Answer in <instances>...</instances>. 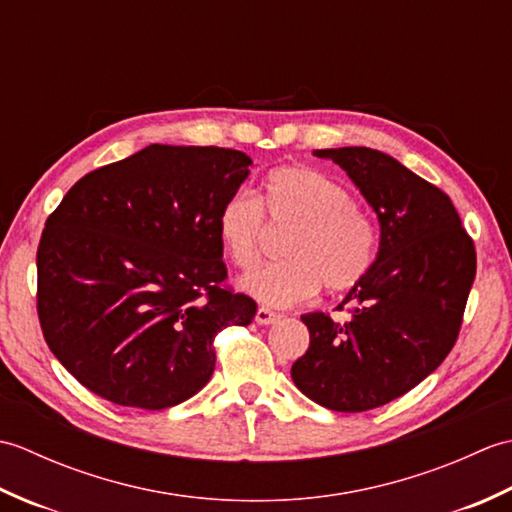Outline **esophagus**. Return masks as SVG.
<instances>
[{"label":"esophagus","mask_w":512,"mask_h":512,"mask_svg":"<svg viewBox=\"0 0 512 512\" xmlns=\"http://www.w3.org/2000/svg\"><path fill=\"white\" fill-rule=\"evenodd\" d=\"M255 321L259 323V325H270V323H275V321H279V314L275 312V310H270V308H257V314H255Z\"/></svg>","instance_id":"obj_1"}]
</instances>
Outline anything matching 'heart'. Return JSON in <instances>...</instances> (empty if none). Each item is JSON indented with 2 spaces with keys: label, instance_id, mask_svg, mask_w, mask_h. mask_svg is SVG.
Instances as JSON below:
<instances>
[{
  "label": "heart",
  "instance_id": "1",
  "mask_svg": "<svg viewBox=\"0 0 512 512\" xmlns=\"http://www.w3.org/2000/svg\"><path fill=\"white\" fill-rule=\"evenodd\" d=\"M264 202L277 228H295L284 246L288 262L242 279V288L268 306H295L323 286L354 290L376 262L378 233L372 215L354 204L350 189L312 167H281L264 182ZM217 237L239 270L262 262L268 220L262 198L237 191L217 213Z\"/></svg>",
  "mask_w": 512,
  "mask_h": 512
}]
</instances>
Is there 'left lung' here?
<instances>
[{"label": "left lung", "mask_w": 512, "mask_h": 512, "mask_svg": "<svg viewBox=\"0 0 512 512\" xmlns=\"http://www.w3.org/2000/svg\"><path fill=\"white\" fill-rule=\"evenodd\" d=\"M336 162L378 215L369 275L347 292L350 321L310 312V347L292 365L301 394L332 411H367L436 372L458 339L475 279V246L451 198L369 147L317 149Z\"/></svg>", "instance_id": "left-lung-1"}]
</instances>
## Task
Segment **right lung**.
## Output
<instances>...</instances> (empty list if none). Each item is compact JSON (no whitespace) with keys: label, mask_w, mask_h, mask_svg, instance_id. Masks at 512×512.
<instances>
[{"label":"right lung","mask_w":512,"mask_h":512,"mask_svg":"<svg viewBox=\"0 0 512 512\" xmlns=\"http://www.w3.org/2000/svg\"><path fill=\"white\" fill-rule=\"evenodd\" d=\"M250 165L235 149L149 145L65 193L37 248V312L83 387L158 411L209 383L215 334L257 312L224 288L217 237V213Z\"/></svg>","instance_id":"right-lung-1"}]
</instances>
